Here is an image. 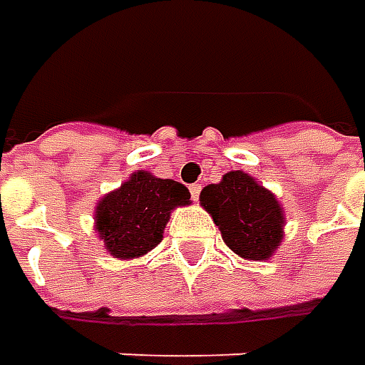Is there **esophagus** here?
<instances>
[{
  "label": "esophagus",
  "instance_id": "34e87169",
  "mask_svg": "<svg viewBox=\"0 0 365 365\" xmlns=\"http://www.w3.org/2000/svg\"><path fill=\"white\" fill-rule=\"evenodd\" d=\"M190 197H192V201H197L199 199V195H201V185H190Z\"/></svg>",
  "mask_w": 365,
  "mask_h": 365
}]
</instances>
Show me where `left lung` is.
I'll return each mask as SVG.
<instances>
[{
  "label": "left lung",
  "mask_w": 365,
  "mask_h": 365,
  "mask_svg": "<svg viewBox=\"0 0 365 365\" xmlns=\"http://www.w3.org/2000/svg\"><path fill=\"white\" fill-rule=\"evenodd\" d=\"M201 205L211 213L223 242L242 258L266 259L282 240V207L270 190L242 170H232L219 185L201 192Z\"/></svg>",
  "instance_id": "8db88e82"
}]
</instances>
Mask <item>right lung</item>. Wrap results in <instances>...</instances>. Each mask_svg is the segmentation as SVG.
Here are the masks:
<instances>
[{
  "instance_id": "1",
  "label": "right lung",
  "mask_w": 365,
  "mask_h": 365,
  "mask_svg": "<svg viewBox=\"0 0 365 365\" xmlns=\"http://www.w3.org/2000/svg\"><path fill=\"white\" fill-rule=\"evenodd\" d=\"M189 199L190 192L182 182L140 170L97 205L99 237L115 258L144 256L160 244L170 211L189 205Z\"/></svg>"
}]
</instances>
